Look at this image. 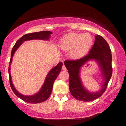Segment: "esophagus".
<instances>
[{"label":"esophagus","instance_id":"esophagus-1","mask_svg":"<svg viewBox=\"0 0 126 126\" xmlns=\"http://www.w3.org/2000/svg\"><path fill=\"white\" fill-rule=\"evenodd\" d=\"M62 70H66V66H64V65H63V66H62Z\"/></svg>","mask_w":126,"mask_h":126}]
</instances>
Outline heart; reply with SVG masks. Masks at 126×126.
I'll return each instance as SVG.
<instances>
[{
    "instance_id": "1",
    "label": "heart",
    "mask_w": 126,
    "mask_h": 126,
    "mask_svg": "<svg viewBox=\"0 0 126 126\" xmlns=\"http://www.w3.org/2000/svg\"><path fill=\"white\" fill-rule=\"evenodd\" d=\"M92 42L93 38L90 34L70 33L62 39L60 48L64 51H71L70 56L73 59H79L86 54Z\"/></svg>"
}]
</instances>
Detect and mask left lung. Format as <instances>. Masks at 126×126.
<instances>
[{"mask_svg":"<svg viewBox=\"0 0 126 126\" xmlns=\"http://www.w3.org/2000/svg\"><path fill=\"white\" fill-rule=\"evenodd\" d=\"M89 60H95L100 66L105 83L99 92L91 93L83 87L79 77L80 67ZM112 55L109 45L101 35L95 36V43L89 53L78 60H67L64 65L69 73V89L71 95L77 100L89 102L96 99L103 94L107 88L112 73Z\"/></svg>","mask_w":126,"mask_h":126,"instance_id":"8db88e82","label":"left lung"}]
</instances>
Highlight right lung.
I'll return each mask as SVG.
<instances>
[{
  "label": "right lung",
  "mask_w": 126,
  "mask_h": 126,
  "mask_svg": "<svg viewBox=\"0 0 126 126\" xmlns=\"http://www.w3.org/2000/svg\"><path fill=\"white\" fill-rule=\"evenodd\" d=\"M51 32L49 31H40L36 32L30 33V34H25L23 35L21 38H20L19 40L16 42L15 44L13 47L12 52H11V60L9 62V82L11 88L14 92V94L16 95L18 97L21 98L23 101L25 102H28V103L31 104H37L40 103V102H44L49 98L51 93L52 89H53V83H54V80L57 78L60 71H61L62 67L63 66V63L62 62L59 63L58 64L50 70V72L47 75L46 77V80H45L44 85L42 86L41 89L36 94L32 95V96H25L21 94L20 93L16 90V89L14 87L12 82V79H11V73H10V69H11V63L12 62V57L14 56V53L16 50L20 46L22 43L24 41H27V40H48L50 38V34H51Z\"/></svg>",
  "instance_id": "add662e5"
}]
</instances>
